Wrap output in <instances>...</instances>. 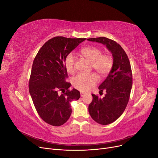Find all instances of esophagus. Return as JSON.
Here are the masks:
<instances>
[{
	"mask_svg": "<svg viewBox=\"0 0 158 158\" xmlns=\"http://www.w3.org/2000/svg\"><path fill=\"white\" fill-rule=\"evenodd\" d=\"M80 95H81V97H84V95H85V93H84V92H80Z\"/></svg>",
	"mask_w": 158,
	"mask_h": 158,
	"instance_id": "34e87169",
	"label": "esophagus"
}]
</instances>
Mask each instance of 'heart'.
Wrapping results in <instances>:
<instances>
[{
	"instance_id": "1",
	"label": "heart",
	"mask_w": 158,
	"mask_h": 158,
	"mask_svg": "<svg viewBox=\"0 0 158 158\" xmlns=\"http://www.w3.org/2000/svg\"><path fill=\"white\" fill-rule=\"evenodd\" d=\"M80 53L85 59L91 62L92 68L102 76H106L111 69L113 60L107 55H103L102 51L95 46H88L81 49ZM76 57L73 52L66 56L64 66L69 73L74 72ZM98 76L95 73H80L73 80V84L75 88L82 92H88L97 84Z\"/></svg>"
}]
</instances>
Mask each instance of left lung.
Returning a JSON list of instances; mask_svg holds the SVG:
<instances>
[{"instance_id": "1", "label": "left lung", "mask_w": 158, "mask_h": 158, "mask_svg": "<svg viewBox=\"0 0 158 158\" xmlns=\"http://www.w3.org/2000/svg\"><path fill=\"white\" fill-rule=\"evenodd\" d=\"M87 40L106 45L113 56L111 70L98 88L100 92L106 90V94L102 99L92 94L93 100L88 107L94 120L107 125L115 121L127 106L132 85L131 66L125 51L117 42L103 37Z\"/></svg>"}]
</instances>
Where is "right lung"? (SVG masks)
<instances>
[{
  "mask_svg": "<svg viewBox=\"0 0 158 158\" xmlns=\"http://www.w3.org/2000/svg\"><path fill=\"white\" fill-rule=\"evenodd\" d=\"M85 40L55 37L41 47L33 60L30 94L39 115L51 125L59 127L67 121L72 113L71 102L80 98L79 91L69 89L71 84L65 81L67 71L64 59ZM59 90L63 94H60Z\"/></svg>",
  "mask_w": 158,
  "mask_h": 158,
  "instance_id": "add662e5",
  "label": "right lung"
}]
</instances>
